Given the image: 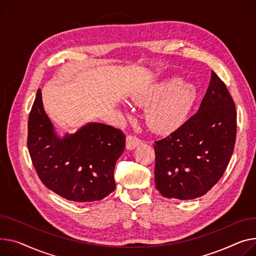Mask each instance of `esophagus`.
I'll list each match as a JSON object with an SVG mask.
<instances>
[{"label":"esophagus","instance_id":"esophagus-1","mask_svg":"<svg viewBox=\"0 0 256 256\" xmlns=\"http://www.w3.org/2000/svg\"><path fill=\"white\" fill-rule=\"evenodd\" d=\"M142 144V141L138 139L134 136H128L126 137V149L128 150H134Z\"/></svg>","mask_w":256,"mask_h":256}]
</instances>
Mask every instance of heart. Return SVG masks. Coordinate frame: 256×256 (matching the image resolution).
Listing matches in <instances>:
<instances>
[{
	"label": "heart",
	"instance_id": "b5f03b06",
	"mask_svg": "<svg viewBox=\"0 0 256 256\" xmlns=\"http://www.w3.org/2000/svg\"><path fill=\"white\" fill-rule=\"evenodd\" d=\"M198 96L192 83H183L179 77L164 80L134 96L140 107H147V126L158 134H171L188 118Z\"/></svg>",
	"mask_w": 256,
	"mask_h": 256
}]
</instances>
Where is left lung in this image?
Returning a JSON list of instances; mask_svg holds the SVG:
<instances>
[{
	"label": "left lung",
	"instance_id": "obj_1",
	"mask_svg": "<svg viewBox=\"0 0 256 256\" xmlns=\"http://www.w3.org/2000/svg\"><path fill=\"white\" fill-rule=\"evenodd\" d=\"M236 120L234 100L212 71L198 113L153 146L156 190L164 198L192 200L212 188L232 158Z\"/></svg>",
	"mask_w": 256,
	"mask_h": 256
}]
</instances>
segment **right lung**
Returning a JSON list of instances; mask_svg holds the SVG:
<instances>
[{"mask_svg": "<svg viewBox=\"0 0 256 256\" xmlns=\"http://www.w3.org/2000/svg\"><path fill=\"white\" fill-rule=\"evenodd\" d=\"M28 128L30 156L47 188L78 202L103 200L115 190L114 168L126 147L120 130L90 122L74 134H58L45 113L41 90Z\"/></svg>", "mask_w": 256, "mask_h": 256, "instance_id": "obj_1", "label": "right lung"}]
</instances>
